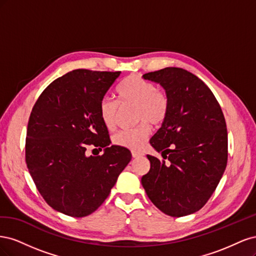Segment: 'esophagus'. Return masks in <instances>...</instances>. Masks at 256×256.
I'll use <instances>...</instances> for the list:
<instances>
[{"label":"esophagus","instance_id":"1","mask_svg":"<svg viewBox=\"0 0 256 256\" xmlns=\"http://www.w3.org/2000/svg\"><path fill=\"white\" fill-rule=\"evenodd\" d=\"M132 157L134 158H138V157H141V156H143V154L142 152H134V150H132Z\"/></svg>","mask_w":256,"mask_h":256}]
</instances>
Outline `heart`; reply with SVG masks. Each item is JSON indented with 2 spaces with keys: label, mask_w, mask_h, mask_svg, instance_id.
I'll return each mask as SVG.
<instances>
[{
  "label": "heart",
  "mask_w": 256,
  "mask_h": 256,
  "mask_svg": "<svg viewBox=\"0 0 256 256\" xmlns=\"http://www.w3.org/2000/svg\"><path fill=\"white\" fill-rule=\"evenodd\" d=\"M122 106H136V118L140 125L130 130H122L113 138V143L130 150H140L150 134L148 122L159 125L166 118L168 99L166 92L156 90L154 85L136 74L124 79L116 88ZM120 106L110 98H104L99 104V114L104 125L112 130L118 122Z\"/></svg>",
  "instance_id": "1"
}]
</instances>
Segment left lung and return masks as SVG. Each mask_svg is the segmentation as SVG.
<instances>
[{"instance_id": "obj_1", "label": "left lung", "mask_w": 256, "mask_h": 256, "mask_svg": "<svg viewBox=\"0 0 256 256\" xmlns=\"http://www.w3.org/2000/svg\"><path fill=\"white\" fill-rule=\"evenodd\" d=\"M143 79L158 83L168 99L166 118L150 143L171 164L147 154L150 170L142 186L162 212L191 214L206 204L226 171V118L207 85L182 68L166 67Z\"/></svg>"}]
</instances>
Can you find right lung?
Returning a JSON list of instances; mask_svg holds the SVG:
<instances>
[{
	"instance_id": "obj_1",
	"label": "right lung",
	"mask_w": 256,
	"mask_h": 256,
	"mask_svg": "<svg viewBox=\"0 0 256 256\" xmlns=\"http://www.w3.org/2000/svg\"><path fill=\"white\" fill-rule=\"evenodd\" d=\"M120 72L76 69L50 83L28 124L26 161L46 202L76 218L94 212L131 160L126 147L110 145L99 104ZM88 146L102 156H88Z\"/></svg>"
}]
</instances>
